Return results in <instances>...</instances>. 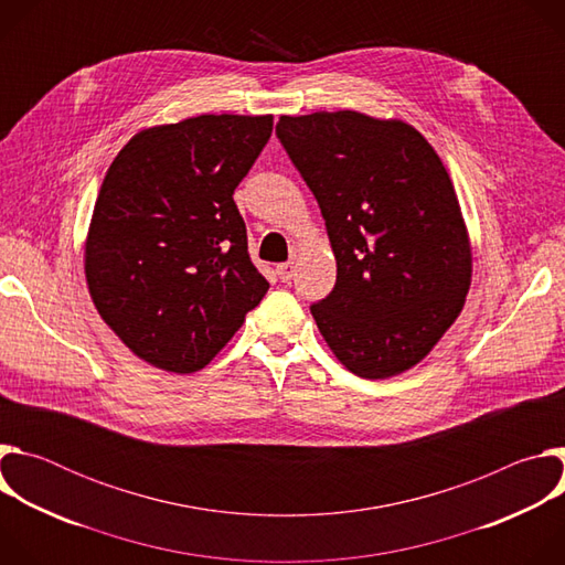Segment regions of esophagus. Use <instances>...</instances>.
I'll use <instances>...</instances> for the list:
<instances>
[{
	"label": "esophagus",
	"instance_id": "obj_1",
	"mask_svg": "<svg viewBox=\"0 0 565 565\" xmlns=\"http://www.w3.org/2000/svg\"><path fill=\"white\" fill-rule=\"evenodd\" d=\"M277 275L281 281H290L292 275H295V264L292 262H286V264H279L277 266Z\"/></svg>",
	"mask_w": 565,
	"mask_h": 565
}]
</instances>
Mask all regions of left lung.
<instances>
[{"label": "left lung", "mask_w": 565, "mask_h": 565, "mask_svg": "<svg viewBox=\"0 0 565 565\" xmlns=\"http://www.w3.org/2000/svg\"><path fill=\"white\" fill-rule=\"evenodd\" d=\"M277 136L338 262L333 292L310 306L321 338L360 377L414 369L471 286V241L440 156L405 120L353 109L281 116Z\"/></svg>", "instance_id": "8db88e82"}]
</instances>
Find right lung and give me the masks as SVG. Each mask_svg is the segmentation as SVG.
Masks as SVG:
<instances>
[{"label": "right lung", "instance_id": "1", "mask_svg": "<svg viewBox=\"0 0 565 565\" xmlns=\"http://www.w3.org/2000/svg\"><path fill=\"white\" fill-rule=\"evenodd\" d=\"M270 134V114H201L138 131L109 166L85 277L105 324L142 362L201 371L264 299L232 194Z\"/></svg>", "mask_w": 565, "mask_h": 565}]
</instances>
